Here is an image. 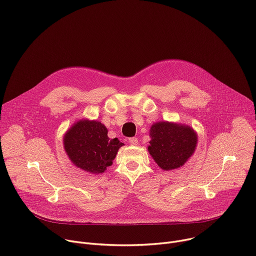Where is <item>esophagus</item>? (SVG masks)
Listing matches in <instances>:
<instances>
[{"label":"esophagus","instance_id":"esophagus-1","mask_svg":"<svg viewBox=\"0 0 256 256\" xmlns=\"http://www.w3.org/2000/svg\"><path fill=\"white\" fill-rule=\"evenodd\" d=\"M129 143L131 145H136L138 143V139L136 137H131V138H129Z\"/></svg>","mask_w":256,"mask_h":256}]
</instances>
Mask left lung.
I'll use <instances>...</instances> for the list:
<instances>
[{"label": "left lung", "mask_w": 256, "mask_h": 256, "mask_svg": "<svg viewBox=\"0 0 256 256\" xmlns=\"http://www.w3.org/2000/svg\"><path fill=\"white\" fill-rule=\"evenodd\" d=\"M148 151L154 162L164 170L182 166L192 156L196 136L188 126L158 122L150 128Z\"/></svg>", "instance_id": "8db88e82"}]
</instances>
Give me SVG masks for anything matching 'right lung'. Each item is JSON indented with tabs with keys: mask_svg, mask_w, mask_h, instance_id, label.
<instances>
[{
	"mask_svg": "<svg viewBox=\"0 0 256 256\" xmlns=\"http://www.w3.org/2000/svg\"><path fill=\"white\" fill-rule=\"evenodd\" d=\"M64 144L70 160L90 174L104 172L124 145L118 138L110 139L107 128L96 121L78 122L66 134Z\"/></svg>",
	"mask_w": 256,
	"mask_h": 256,
	"instance_id": "add662e5",
	"label": "right lung"
}]
</instances>
